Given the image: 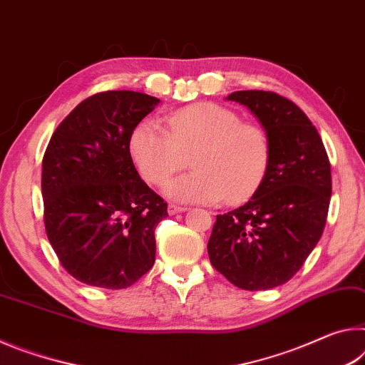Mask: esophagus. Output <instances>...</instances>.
Returning <instances> with one entry per match:
<instances>
[{"instance_id": "esophagus-1", "label": "esophagus", "mask_w": 365, "mask_h": 365, "mask_svg": "<svg viewBox=\"0 0 365 365\" xmlns=\"http://www.w3.org/2000/svg\"><path fill=\"white\" fill-rule=\"evenodd\" d=\"M182 212H186V208H184V207H179V205H175V204L168 205V213L170 215H176V213H182Z\"/></svg>"}]
</instances>
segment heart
Returning a JSON list of instances; mask_svg holds the SVG:
<instances>
[{
	"label": "heart",
	"instance_id": "1",
	"mask_svg": "<svg viewBox=\"0 0 365 365\" xmlns=\"http://www.w3.org/2000/svg\"><path fill=\"white\" fill-rule=\"evenodd\" d=\"M166 126L147 119L130 135V155L147 182L161 186L194 161L165 194L186 204H241L264 181L270 143L259 124L217 103H195L166 118Z\"/></svg>",
	"mask_w": 365,
	"mask_h": 365
}]
</instances>
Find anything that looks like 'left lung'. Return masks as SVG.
I'll return each mask as SVG.
<instances>
[{"instance_id": "1", "label": "left lung", "mask_w": 365, "mask_h": 365, "mask_svg": "<svg viewBox=\"0 0 365 365\" xmlns=\"http://www.w3.org/2000/svg\"><path fill=\"white\" fill-rule=\"evenodd\" d=\"M254 113L270 143L260 187L247 204L217 215L207 250L237 288L272 289L294 277L324 232L331 197L330 161L299 106L274 92L228 95Z\"/></svg>"}]
</instances>
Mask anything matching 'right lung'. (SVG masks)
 I'll return each mask as SVG.
<instances>
[{"instance_id":"right-lung-1","label":"right lung","mask_w":365,"mask_h":365,"mask_svg":"<svg viewBox=\"0 0 365 365\" xmlns=\"http://www.w3.org/2000/svg\"><path fill=\"white\" fill-rule=\"evenodd\" d=\"M160 103L133 91L81 101L48 143L41 195L48 241L79 282L105 289L134 284L155 264V228L168 205L142 181L129 142Z\"/></svg>"}]
</instances>
